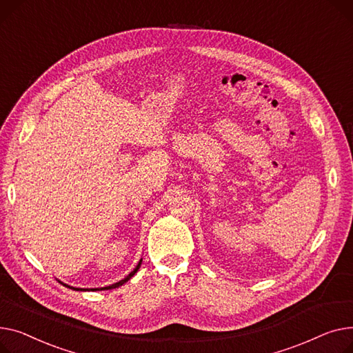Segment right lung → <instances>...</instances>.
I'll return each instance as SVG.
<instances>
[{"label": "right lung", "instance_id": "obj_1", "mask_svg": "<svg viewBox=\"0 0 353 353\" xmlns=\"http://www.w3.org/2000/svg\"><path fill=\"white\" fill-rule=\"evenodd\" d=\"M141 262H142V259L138 262V265L135 266V269L134 271L128 275V276H125L123 279H121L119 282H117V283H112V285H110V286H105V288H91V289H82V288H74V286H70V285H65V286H68V288H71V289H75V291H102V289H115V288H118V286H121V285H123L125 282H128L137 272H138V269H139V266H141Z\"/></svg>", "mask_w": 353, "mask_h": 353}]
</instances>
